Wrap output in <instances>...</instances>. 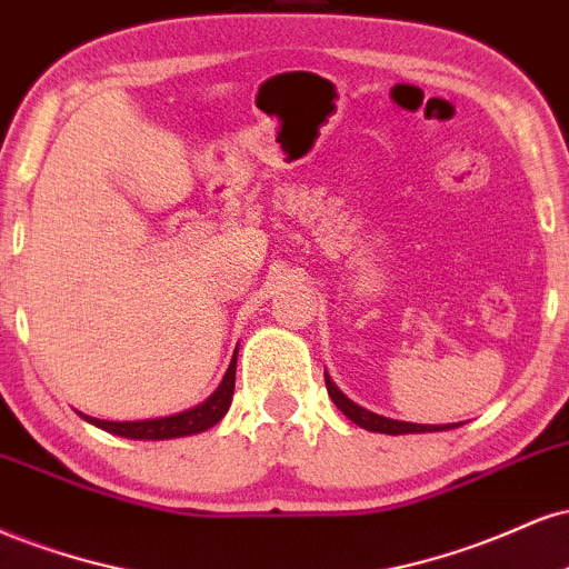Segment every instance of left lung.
<instances>
[{"label":"left lung","instance_id":"1","mask_svg":"<svg viewBox=\"0 0 569 569\" xmlns=\"http://www.w3.org/2000/svg\"><path fill=\"white\" fill-rule=\"evenodd\" d=\"M325 383H327V393L330 399L336 402V407L343 412L351 423L362 426L367 431H376V433H391V437H399V433H426V431H447V429H456L458 423H447V426H426V423H405V420H393V418H383L376 416V412L365 410V407L353 405L343 391L332 383L330 376L325 372Z\"/></svg>","mask_w":569,"mask_h":569}]
</instances>
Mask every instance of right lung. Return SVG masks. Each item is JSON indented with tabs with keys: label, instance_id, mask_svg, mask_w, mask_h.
Returning <instances> with one entry per match:
<instances>
[{
	"label": "right lung",
	"instance_id": "add662e5",
	"mask_svg": "<svg viewBox=\"0 0 569 569\" xmlns=\"http://www.w3.org/2000/svg\"><path fill=\"white\" fill-rule=\"evenodd\" d=\"M233 383H237V351H233L229 370H226V376L220 380L218 389L212 391L202 405L191 407V410L178 412V416L153 418V420H98L90 416H82V418L87 423L98 426V429L117 433V437H124V439H151V442H159V439L191 437V433L212 429V426L229 412Z\"/></svg>",
	"mask_w": 569,
	"mask_h": 569
}]
</instances>
